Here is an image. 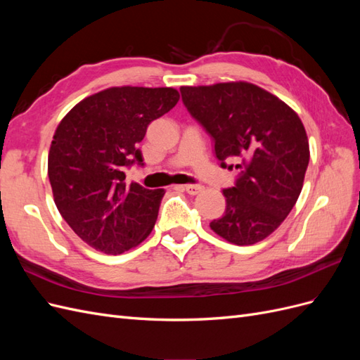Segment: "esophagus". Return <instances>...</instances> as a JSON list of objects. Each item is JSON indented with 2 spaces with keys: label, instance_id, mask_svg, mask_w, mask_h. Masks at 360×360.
<instances>
[{
  "label": "esophagus",
  "instance_id": "1",
  "mask_svg": "<svg viewBox=\"0 0 360 360\" xmlns=\"http://www.w3.org/2000/svg\"><path fill=\"white\" fill-rule=\"evenodd\" d=\"M183 191H186L189 195H198L204 188L200 186V184H184V186H181Z\"/></svg>",
  "mask_w": 360,
  "mask_h": 360
}]
</instances>
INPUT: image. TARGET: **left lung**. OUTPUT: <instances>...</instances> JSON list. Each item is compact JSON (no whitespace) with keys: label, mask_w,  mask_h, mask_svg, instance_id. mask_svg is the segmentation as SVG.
I'll list each match as a JSON object with an SVG mask.
<instances>
[{"label":"left lung","mask_w":360,"mask_h":360,"mask_svg":"<svg viewBox=\"0 0 360 360\" xmlns=\"http://www.w3.org/2000/svg\"><path fill=\"white\" fill-rule=\"evenodd\" d=\"M191 115L214 141L221 167L238 159L233 188L224 189L225 213L210 228L238 246L264 240L284 222L303 188L309 143L302 120L276 96L236 81L180 86Z\"/></svg>","instance_id":"obj_1"}]
</instances>
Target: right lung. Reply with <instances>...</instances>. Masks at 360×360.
Instances as JSON below:
<instances>
[{
  "label": "right lung",
  "instance_id": "right-lung-1",
  "mask_svg": "<svg viewBox=\"0 0 360 360\" xmlns=\"http://www.w3.org/2000/svg\"><path fill=\"white\" fill-rule=\"evenodd\" d=\"M179 99L171 86H111L85 97L60 122L48 156L53 201L96 250L123 254L153 230L165 191L127 184L124 171L143 165L138 146L148 124Z\"/></svg>",
  "mask_w": 360,
  "mask_h": 360
}]
</instances>
